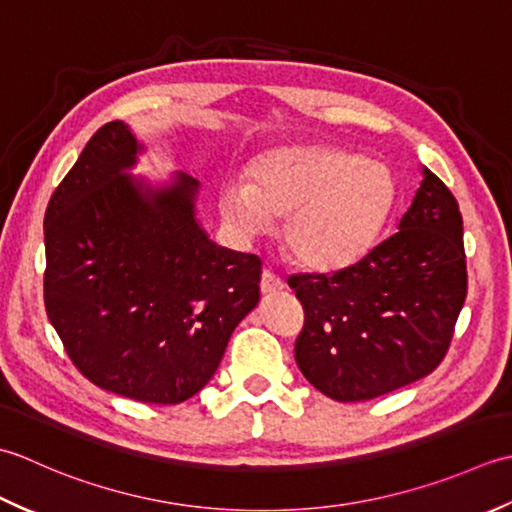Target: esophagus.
Segmentation results:
<instances>
[{
  "label": "esophagus",
  "instance_id": "1",
  "mask_svg": "<svg viewBox=\"0 0 512 512\" xmlns=\"http://www.w3.org/2000/svg\"><path fill=\"white\" fill-rule=\"evenodd\" d=\"M283 289H285L283 280H280V278L274 274V271L265 269L263 276H260V291H263L265 296H269V294H278V291H283Z\"/></svg>",
  "mask_w": 512,
  "mask_h": 512
}]
</instances>
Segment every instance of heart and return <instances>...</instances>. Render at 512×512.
I'll list each match as a JSON object with an SVG mask.
<instances>
[{
	"instance_id": "b5f03b06",
	"label": "heart",
	"mask_w": 512,
	"mask_h": 512,
	"mask_svg": "<svg viewBox=\"0 0 512 512\" xmlns=\"http://www.w3.org/2000/svg\"><path fill=\"white\" fill-rule=\"evenodd\" d=\"M398 201L387 163L336 145H278L249 165V185L218 194L225 223L241 236L265 234L283 218L280 238L300 267L338 271L378 243Z\"/></svg>"
}]
</instances>
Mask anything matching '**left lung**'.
I'll list each match as a JSON object with an SVG mask.
<instances>
[{"label":"left lung","instance_id":"left-lung-1","mask_svg":"<svg viewBox=\"0 0 512 512\" xmlns=\"http://www.w3.org/2000/svg\"><path fill=\"white\" fill-rule=\"evenodd\" d=\"M462 214L422 168L398 223L360 263L287 283L305 307L296 340L302 375L338 402H362L429 375L446 356L466 300Z\"/></svg>","mask_w":512,"mask_h":512}]
</instances>
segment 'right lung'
Masks as SVG:
<instances>
[{
    "label": "right lung",
    "instance_id": "1",
    "mask_svg": "<svg viewBox=\"0 0 512 512\" xmlns=\"http://www.w3.org/2000/svg\"><path fill=\"white\" fill-rule=\"evenodd\" d=\"M128 123L95 132L52 194L44 300L75 367L148 404L201 391L260 300V258L216 245L196 218L201 183L134 176Z\"/></svg>",
    "mask_w": 512,
    "mask_h": 512
}]
</instances>
